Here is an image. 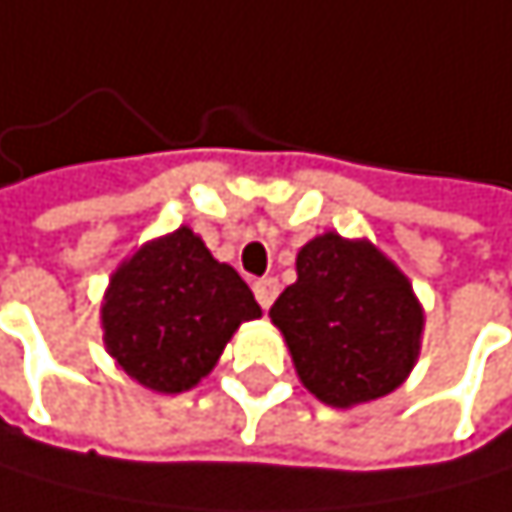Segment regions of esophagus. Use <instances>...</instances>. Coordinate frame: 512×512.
<instances>
[{
	"mask_svg": "<svg viewBox=\"0 0 512 512\" xmlns=\"http://www.w3.org/2000/svg\"><path fill=\"white\" fill-rule=\"evenodd\" d=\"M276 294H279V282H276L273 276H264V279L254 282V298H258V304H261L264 310H270V307H273Z\"/></svg>",
	"mask_w": 512,
	"mask_h": 512,
	"instance_id": "34e87169",
	"label": "esophagus"
}]
</instances>
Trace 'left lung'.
I'll return each instance as SVG.
<instances>
[{
	"label": "left lung",
	"mask_w": 512,
	"mask_h": 512,
	"mask_svg": "<svg viewBox=\"0 0 512 512\" xmlns=\"http://www.w3.org/2000/svg\"><path fill=\"white\" fill-rule=\"evenodd\" d=\"M304 387L334 408L393 393L421 350L408 279L368 242L325 233L298 254V282L270 307Z\"/></svg>",
	"instance_id": "8db88e82"
}]
</instances>
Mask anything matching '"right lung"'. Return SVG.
Here are the masks:
<instances>
[{
    "instance_id": "add662e5",
    "label": "right lung",
    "mask_w": 512,
    "mask_h": 512,
    "mask_svg": "<svg viewBox=\"0 0 512 512\" xmlns=\"http://www.w3.org/2000/svg\"><path fill=\"white\" fill-rule=\"evenodd\" d=\"M104 341L137 384L181 393L221 359L233 331L261 307L242 276L181 227L125 261L104 301Z\"/></svg>"
}]
</instances>
